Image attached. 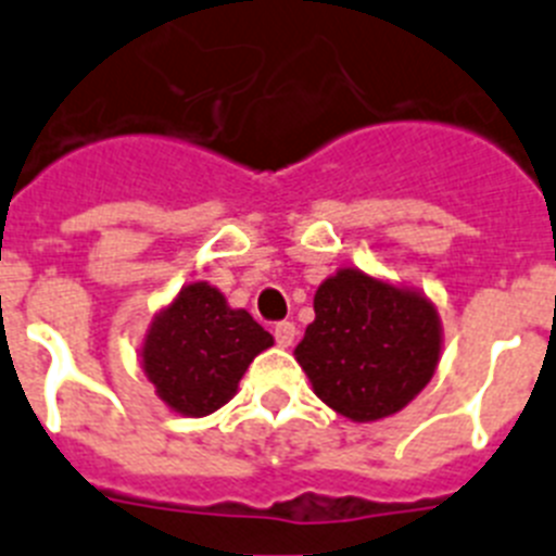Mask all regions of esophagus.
I'll use <instances>...</instances> for the list:
<instances>
[{
    "label": "esophagus",
    "mask_w": 556,
    "mask_h": 556,
    "mask_svg": "<svg viewBox=\"0 0 556 556\" xmlns=\"http://www.w3.org/2000/svg\"><path fill=\"white\" fill-rule=\"evenodd\" d=\"M294 333H298V328H294V323L289 320H281L275 323V342L281 348H289L294 342Z\"/></svg>",
    "instance_id": "obj_1"
}]
</instances>
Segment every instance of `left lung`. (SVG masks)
<instances>
[{"label":"left lung","instance_id":"8db88e82","mask_svg":"<svg viewBox=\"0 0 556 556\" xmlns=\"http://www.w3.org/2000/svg\"><path fill=\"white\" fill-rule=\"evenodd\" d=\"M294 356L331 409L365 424L395 415L429 384L440 320L420 294L339 269L314 294V323Z\"/></svg>","mask_w":556,"mask_h":556}]
</instances>
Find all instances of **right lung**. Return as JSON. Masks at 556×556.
Masks as SVG:
<instances>
[{
    "label": "right lung",
    "instance_id": "obj_1",
    "mask_svg": "<svg viewBox=\"0 0 556 556\" xmlns=\"http://www.w3.org/2000/svg\"><path fill=\"white\" fill-rule=\"evenodd\" d=\"M269 345V331L200 281L180 289L178 301L155 317L141 356L172 409L203 417L228 404L250 362Z\"/></svg>",
    "mask_w": 556,
    "mask_h": 556
}]
</instances>
